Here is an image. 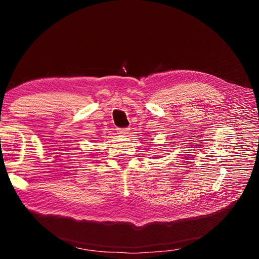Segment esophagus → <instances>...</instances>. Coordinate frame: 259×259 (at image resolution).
Listing matches in <instances>:
<instances>
[{
  "label": "esophagus",
  "instance_id": "esophagus-1",
  "mask_svg": "<svg viewBox=\"0 0 259 259\" xmlns=\"http://www.w3.org/2000/svg\"><path fill=\"white\" fill-rule=\"evenodd\" d=\"M117 133H119L120 135H123V136H126L128 133H130V130L128 128H119L117 130Z\"/></svg>",
  "mask_w": 259,
  "mask_h": 259
}]
</instances>
